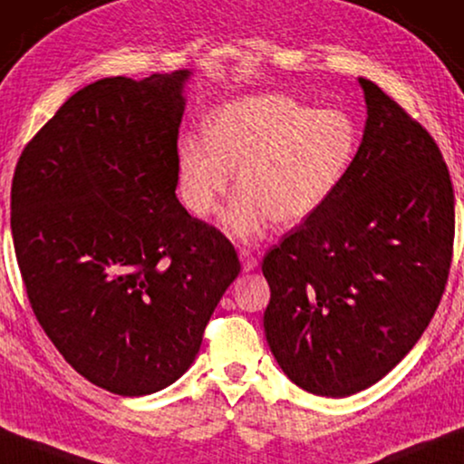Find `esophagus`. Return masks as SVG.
Masks as SVG:
<instances>
[{
	"mask_svg": "<svg viewBox=\"0 0 464 464\" xmlns=\"http://www.w3.org/2000/svg\"><path fill=\"white\" fill-rule=\"evenodd\" d=\"M239 260H241V266H244L246 273L254 271L256 266H258V260H256V256L250 252V250H239Z\"/></svg>",
	"mask_w": 464,
	"mask_h": 464,
	"instance_id": "obj_1",
	"label": "esophagus"
}]
</instances>
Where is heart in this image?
Masks as SVG:
<instances>
[{"mask_svg": "<svg viewBox=\"0 0 464 464\" xmlns=\"http://www.w3.org/2000/svg\"><path fill=\"white\" fill-rule=\"evenodd\" d=\"M358 141V124L342 108L314 110L285 93L246 95L214 110L206 135L181 137L179 193L193 217H210L237 169L227 231L247 239L268 220L298 225L340 188Z\"/></svg>", "mask_w": 464, "mask_h": 464, "instance_id": "obj_1", "label": "heart"}]
</instances>
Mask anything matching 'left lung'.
<instances>
[{
    "label": "left lung",
    "instance_id": "1",
    "mask_svg": "<svg viewBox=\"0 0 464 464\" xmlns=\"http://www.w3.org/2000/svg\"><path fill=\"white\" fill-rule=\"evenodd\" d=\"M362 143L319 210L262 260L265 334L302 390L345 398L385 377L440 306L454 189L433 137L369 79Z\"/></svg>",
    "mask_w": 464,
    "mask_h": 464
}]
</instances>
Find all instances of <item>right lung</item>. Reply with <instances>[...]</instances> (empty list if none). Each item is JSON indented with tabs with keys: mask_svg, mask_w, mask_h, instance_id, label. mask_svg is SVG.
Listing matches in <instances>:
<instances>
[{
	"mask_svg": "<svg viewBox=\"0 0 464 464\" xmlns=\"http://www.w3.org/2000/svg\"><path fill=\"white\" fill-rule=\"evenodd\" d=\"M189 71L82 87L26 143L12 237L31 308L64 361L103 390L175 383L239 275L231 241L175 196Z\"/></svg>",
	"mask_w": 464,
	"mask_h": 464,
	"instance_id": "obj_1",
	"label": "right lung"
}]
</instances>
